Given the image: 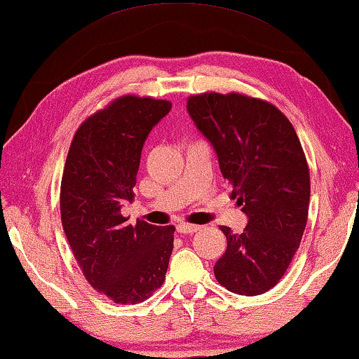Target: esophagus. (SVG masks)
Returning a JSON list of instances; mask_svg holds the SVG:
<instances>
[{"label":"esophagus","instance_id":"esophagus-1","mask_svg":"<svg viewBox=\"0 0 359 359\" xmlns=\"http://www.w3.org/2000/svg\"><path fill=\"white\" fill-rule=\"evenodd\" d=\"M197 230H200V225H194V224H178L176 225V231L178 233H196Z\"/></svg>","mask_w":359,"mask_h":359}]
</instances>
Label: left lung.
I'll return each mask as SVG.
<instances>
[{
  "label": "left lung",
  "mask_w": 359,
  "mask_h": 359,
  "mask_svg": "<svg viewBox=\"0 0 359 359\" xmlns=\"http://www.w3.org/2000/svg\"><path fill=\"white\" fill-rule=\"evenodd\" d=\"M187 113L248 216L243 233L221 229L227 249L216 279L238 294L265 293L285 274L307 222L311 181L299 138L274 105L236 93L192 96Z\"/></svg>",
  "instance_id": "1"
}]
</instances>
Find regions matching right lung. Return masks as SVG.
<instances>
[{
	"mask_svg": "<svg viewBox=\"0 0 359 359\" xmlns=\"http://www.w3.org/2000/svg\"><path fill=\"white\" fill-rule=\"evenodd\" d=\"M172 110L168 100L124 96L75 132L61 180V221L86 280L113 303L135 304L165 280L173 225L126 224L149 132Z\"/></svg>",
	"mask_w": 359,
	"mask_h": 359,
	"instance_id": "right-lung-1",
	"label": "right lung"
}]
</instances>
